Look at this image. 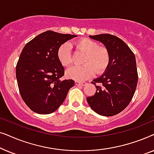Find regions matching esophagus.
Here are the masks:
<instances>
[{"instance_id":"obj_1","label":"esophagus","mask_w":154,"mask_h":154,"mask_svg":"<svg viewBox=\"0 0 154 154\" xmlns=\"http://www.w3.org/2000/svg\"><path fill=\"white\" fill-rule=\"evenodd\" d=\"M87 83H86L85 82H81V81H75V85H76L84 86V85H85Z\"/></svg>"}]
</instances>
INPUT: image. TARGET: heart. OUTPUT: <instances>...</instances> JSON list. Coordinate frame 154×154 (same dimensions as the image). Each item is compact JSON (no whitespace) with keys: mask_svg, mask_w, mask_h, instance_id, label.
I'll return each instance as SVG.
<instances>
[{"mask_svg":"<svg viewBox=\"0 0 154 154\" xmlns=\"http://www.w3.org/2000/svg\"><path fill=\"white\" fill-rule=\"evenodd\" d=\"M73 45L78 51L85 54L82 66H74L66 71V75L77 81L89 79L94 75L102 74L106 70L110 64L111 57L108 49L101 47L97 42L84 38L74 42ZM58 60L63 66H69L72 63L71 48L65 43L60 46L57 50Z\"/></svg>","mask_w":154,"mask_h":154,"instance_id":"1","label":"heart"}]
</instances>
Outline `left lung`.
<instances>
[{
    "label": "left lung",
    "mask_w": 154,
    "mask_h": 154,
    "mask_svg": "<svg viewBox=\"0 0 154 154\" xmlns=\"http://www.w3.org/2000/svg\"><path fill=\"white\" fill-rule=\"evenodd\" d=\"M90 38L104 44L111 60L106 72L91 82L97 91L88 97V103L98 114L112 116L128 106L135 92L138 81L135 56L127 44L116 35L104 33Z\"/></svg>",
    "instance_id": "8db88e82"
}]
</instances>
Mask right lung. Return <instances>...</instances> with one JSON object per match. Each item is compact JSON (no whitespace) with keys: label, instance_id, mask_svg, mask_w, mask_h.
<instances>
[{"label":"right lung","instance_id":"right-lung-1","mask_svg":"<svg viewBox=\"0 0 154 154\" xmlns=\"http://www.w3.org/2000/svg\"><path fill=\"white\" fill-rule=\"evenodd\" d=\"M75 35L47 31L26 44L16 66L20 95L31 110L40 114L55 111L74 85L71 79L64 80V68L57 57L61 45Z\"/></svg>","mask_w":154,"mask_h":154}]
</instances>
